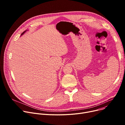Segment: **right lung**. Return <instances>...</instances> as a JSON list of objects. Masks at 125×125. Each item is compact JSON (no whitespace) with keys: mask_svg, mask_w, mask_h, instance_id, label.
<instances>
[{"mask_svg":"<svg viewBox=\"0 0 125 125\" xmlns=\"http://www.w3.org/2000/svg\"><path fill=\"white\" fill-rule=\"evenodd\" d=\"M26 31H27V30H26ZM26 31H24V32H23V33H22V34H21V35H23V34H24V33H25V32H26Z\"/></svg>","mask_w":125,"mask_h":125,"instance_id":"obj_1","label":"right lung"}]
</instances>
